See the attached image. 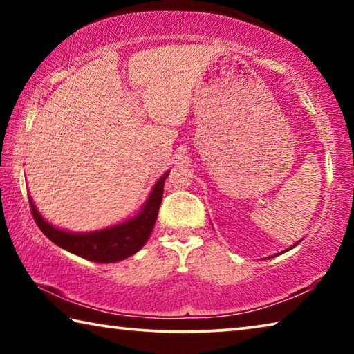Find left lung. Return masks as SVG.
Segmentation results:
<instances>
[{
  "label": "left lung",
  "mask_w": 354,
  "mask_h": 354,
  "mask_svg": "<svg viewBox=\"0 0 354 354\" xmlns=\"http://www.w3.org/2000/svg\"><path fill=\"white\" fill-rule=\"evenodd\" d=\"M295 245H297V243H295ZM295 245H293V247H295Z\"/></svg>",
  "instance_id": "left-lung-1"
}]
</instances>
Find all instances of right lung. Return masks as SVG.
<instances>
[{
  "label": "right lung",
  "instance_id": "right-lung-1",
  "mask_svg": "<svg viewBox=\"0 0 354 354\" xmlns=\"http://www.w3.org/2000/svg\"><path fill=\"white\" fill-rule=\"evenodd\" d=\"M170 171H167L154 185L148 201L137 217L124 221L122 225L107 227V230L87 232V234L65 232L41 218L31 198H29V207H31V214L40 231L57 247L93 262H118L137 253L148 241L156 218H158L160 203H162L164 183Z\"/></svg>",
  "mask_w": 354,
  "mask_h": 354
}]
</instances>
